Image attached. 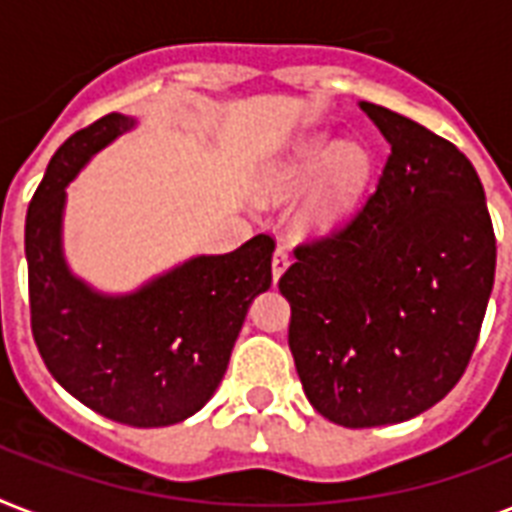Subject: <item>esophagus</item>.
<instances>
[{"instance_id":"obj_1","label":"esophagus","mask_w":512,"mask_h":512,"mask_svg":"<svg viewBox=\"0 0 512 512\" xmlns=\"http://www.w3.org/2000/svg\"><path fill=\"white\" fill-rule=\"evenodd\" d=\"M289 268V252L284 247H279L273 252V260H271V271H273V281H279L284 276V271Z\"/></svg>"}]
</instances>
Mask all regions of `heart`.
I'll list each match as a JSON object with an SVG mask.
<instances>
[{
	"instance_id": "obj_1",
	"label": "heart",
	"mask_w": 512,
	"mask_h": 512,
	"mask_svg": "<svg viewBox=\"0 0 512 512\" xmlns=\"http://www.w3.org/2000/svg\"><path fill=\"white\" fill-rule=\"evenodd\" d=\"M372 156L356 143H340L324 132L305 135L263 167L260 193L268 201H289L307 191L300 225L329 231L353 215L372 183Z\"/></svg>"
}]
</instances>
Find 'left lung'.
Instances as JSON below:
<instances>
[{"instance_id":"obj_1","label":"left lung","mask_w":512,"mask_h":512,"mask_svg":"<svg viewBox=\"0 0 512 512\" xmlns=\"http://www.w3.org/2000/svg\"><path fill=\"white\" fill-rule=\"evenodd\" d=\"M390 156L377 191L281 276L289 350L313 409L342 428L412 420L468 366L494 287L484 185L460 148L358 103Z\"/></svg>"}]
</instances>
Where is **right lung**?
Masks as SVG:
<instances>
[{
  "instance_id": "obj_1",
  "label": "right lung",
  "mask_w": 512,
  "mask_h": 512,
  "mask_svg": "<svg viewBox=\"0 0 512 512\" xmlns=\"http://www.w3.org/2000/svg\"><path fill=\"white\" fill-rule=\"evenodd\" d=\"M138 119L108 114L74 132L28 204L31 332L50 374L92 412L132 428L188 420L215 396L252 300L271 287V236L196 255L127 295H106L63 255L66 185Z\"/></svg>"
}]
</instances>
